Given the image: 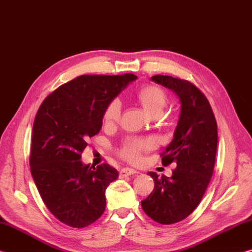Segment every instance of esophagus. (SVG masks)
<instances>
[{
    "label": "esophagus",
    "mask_w": 252,
    "mask_h": 252,
    "mask_svg": "<svg viewBox=\"0 0 252 252\" xmlns=\"http://www.w3.org/2000/svg\"><path fill=\"white\" fill-rule=\"evenodd\" d=\"M134 173H139L138 171H135L133 169H130V168H125L122 169L120 171V178H126V177H129L131 174H134Z\"/></svg>",
    "instance_id": "1"
}]
</instances>
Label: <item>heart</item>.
I'll use <instances>...</instances> for the list:
<instances>
[{"label":"heart","instance_id":"heart-1","mask_svg":"<svg viewBox=\"0 0 252 252\" xmlns=\"http://www.w3.org/2000/svg\"><path fill=\"white\" fill-rule=\"evenodd\" d=\"M136 97L143 109L151 116H159L162 110L167 104L168 96L160 87L153 84L144 85L136 93ZM122 105L119 99H113L106 105L103 113V121L105 125L111 126L119 121L121 117ZM155 139L153 138H138V136H130L126 139L122 147L119 150V156L123 160L131 163H136L141 160L143 153L155 147Z\"/></svg>","mask_w":252,"mask_h":252}]
</instances>
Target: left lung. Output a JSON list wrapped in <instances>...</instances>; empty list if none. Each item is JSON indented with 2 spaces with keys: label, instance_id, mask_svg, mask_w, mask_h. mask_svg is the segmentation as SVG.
<instances>
[{
  "label": "left lung",
  "instance_id": "left-lung-1",
  "mask_svg": "<svg viewBox=\"0 0 252 252\" xmlns=\"http://www.w3.org/2000/svg\"><path fill=\"white\" fill-rule=\"evenodd\" d=\"M151 80L176 93L181 111L173 140L161 155L162 164L177 167L171 178L148 173L155 189L141 206L156 222L172 224L191 215L206 192L215 168L218 130L210 103L193 83L160 74Z\"/></svg>",
  "mask_w": 252,
  "mask_h": 252
}]
</instances>
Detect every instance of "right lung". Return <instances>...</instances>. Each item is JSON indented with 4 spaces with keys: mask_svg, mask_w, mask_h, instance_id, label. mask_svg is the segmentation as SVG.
<instances>
[{
    "mask_svg": "<svg viewBox=\"0 0 252 252\" xmlns=\"http://www.w3.org/2000/svg\"><path fill=\"white\" fill-rule=\"evenodd\" d=\"M134 74L80 75L45 97L34 119L30 167L50 212L72 228H84L105 210V190L119 177L108 163L81 161L88 139L99 133L111 101Z\"/></svg>",
    "mask_w": 252,
    "mask_h": 252,
    "instance_id": "obj_1",
    "label": "right lung"
}]
</instances>
